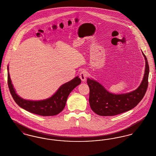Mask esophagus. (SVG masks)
<instances>
[{
	"label": "esophagus",
	"mask_w": 156,
	"mask_h": 156,
	"mask_svg": "<svg viewBox=\"0 0 156 156\" xmlns=\"http://www.w3.org/2000/svg\"><path fill=\"white\" fill-rule=\"evenodd\" d=\"M80 77L82 81H85L87 77V72L84 69L82 70L80 73Z\"/></svg>",
	"instance_id": "34e87169"
}]
</instances>
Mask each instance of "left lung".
Here are the masks:
<instances>
[{
  "label": "left lung",
  "mask_w": 156,
  "mask_h": 156,
  "mask_svg": "<svg viewBox=\"0 0 156 156\" xmlns=\"http://www.w3.org/2000/svg\"><path fill=\"white\" fill-rule=\"evenodd\" d=\"M145 70L139 87L126 94H114L105 89L99 82L90 78L87 79L89 87V102L91 109L97 115L112 116L128 111L137 105L144 96L148 86L149 66L146 55Z\"/></svg>",
  "instance_id": "8db88e82"
}]
</instances>
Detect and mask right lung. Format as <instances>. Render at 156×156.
I'll return each mask as SVG.
<instances>
[{
  "label": "right lung",
  "instance_id": "obj_1",
  "mask_svg": "<svg viewBox=\"0 0 156 156\" xmlns=\"http://www.w3.org/2000/svg\"><path fill=\"white\" fill-rule=\"evenodd\" d=\"M8 72V86L15 102L26 111L43 116H54L62 111L71 92L81 82V79L77 76L70 81L62 85L54 95L47 99L40 101L27 100L16 94L10 77L9 66Z\"/></svg>",
  "mask_w": 156,
  "mask_h": 156
}]
</instances>
